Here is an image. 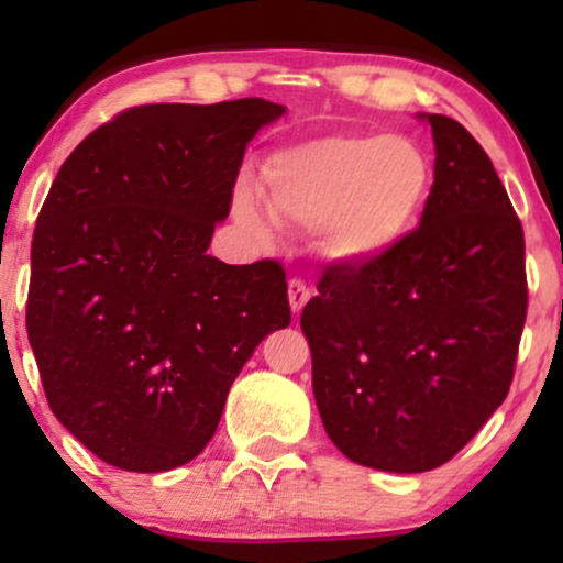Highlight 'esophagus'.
<instances>
[{"label": "esophagus", "mask_w": 563, "mask_h": 563, "mask_svg": "<svg viewBox=\"0 0 563 563\" xmlns=\"http://www.w3.org/2000/svg\"><path fill=\"white\" fill-rule=\"evenodd\" d=\"M309 296H312V290H309V286L301 280V277H294V280L288 283V301H290V309H294L296 314L301 312L303 303L309 301Z\"/></svg>", "instance_id": "esophagus-1"}]
</instances>
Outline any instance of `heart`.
Returning <instances> with one entry per match:
<instances>
[{"label": "heart", "instance_id": "heart-1", "mask_svg": "<svg viewBox=\"0 0 563 563\" xmlns=\"http://www.w3.org/2000/svg\"><path fill=\"white\" fill-rule=\"evenodd\" d=\"M431 187L421 147L402 134H333L275 153L264 164L262 198L280 224L320 230L333 262H367L412 230ZM238 214L251 228L264 219L249 196Z\"/></svg>", "mask_w": 563, "mask_h": 563}]
</instances>
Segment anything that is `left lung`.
Listing matches in <instances>:
<instances>
[{
  "label": "left lung",
  "instance_id": "8db88e82",
  "mask_svg": "<svg viewBox=\"0 0 563 563\" xmlns=\"http://www.w3.org/2000/svg\"><path fill=\"white\" fill-rule=\"evenodd\" d=\"M421 224L367 262L331 264L303 307L312 389L349 461L421 474L503 405L527 320L525 230L484 147L429 113Z\"/></svg>",
  "mask_w": 563,
  "mask_h": 563
}]
</instances>
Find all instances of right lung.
<instances>
[{
    "label": "right lung",
    "instance_id": "obj_1",
    "mask_svg": "<svg viewBox=\"0 0 563 563\" xmlns=\"http://www.w3.org/2000/svg\"><path fill=\"white\" fill-rule=\"evenodd\" d=\"M283 106L121 111L57 172L31 241L25 331L49 410L115 468L156 474L214 437L232 380L288 328L280 262L206 254L245 145Z\"/></svg>",
    "mask_w": 563,
    "mask_h": 563
}]
</instances>
